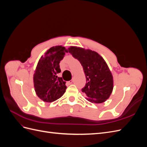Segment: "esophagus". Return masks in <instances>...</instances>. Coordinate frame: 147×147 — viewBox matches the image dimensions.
Instances as JSON below:
<instances>
[{
  "label": "esophagus",
  "instance_id": "34e87169",
  "mask_svg": "<svg viewBox=\"0 0 147 147\" xmlns=\"http://www.w3.org/2000/svg\"><path fill=\"white\" fill-rule=\"evenodd\" d=\"M73 82H74V80H73V79H72V80H70V81H69L67 83H68V84H72V83H73Z\"/></svg>",
  "mask_w": 147,
  "mask_h": 147
}]
</instances>
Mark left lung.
Wrapping results in <instances>:
<instances>
[{
	"mask_svg": "<svg viewBox=\"0 0 147 147\" xmlns=\"http://www.w3.org/2000/svg\"><path fill=\"white\" fill-rule=\"evenodd\" d=\"M68 49L83 67L86 83L82 91L86 94L87 100L100 104L108 99L113 88V76L102 57L90 50L77 47Z\"/></svg>",
	"mask_w": 147,
	"mask_h": 147,
	"instance_id": "8db88e82",
	"label": "left lung"
}]
</instances>
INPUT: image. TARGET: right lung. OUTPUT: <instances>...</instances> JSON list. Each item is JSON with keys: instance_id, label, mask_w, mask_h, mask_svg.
I'll use <instances>...</instances> for the list:
<instances>
[{"instance_id": "obj_1", "label": "right lung", "mask_w": 147, "mask_h": 147, "mask_svg": "<svg viewBox=\"0 0 147 147\" xmlns=\"http://www.w3.org/2000/svg\"><path fill=\"white\" fill-rule=\"evenodd\" d=\"M67 51L64 47H53L38 61L34 74V84L37 96L44 102L55 101L65 92V82L57 77V74L61 72L60 61Z\"/></svg>"}]
</instances>
